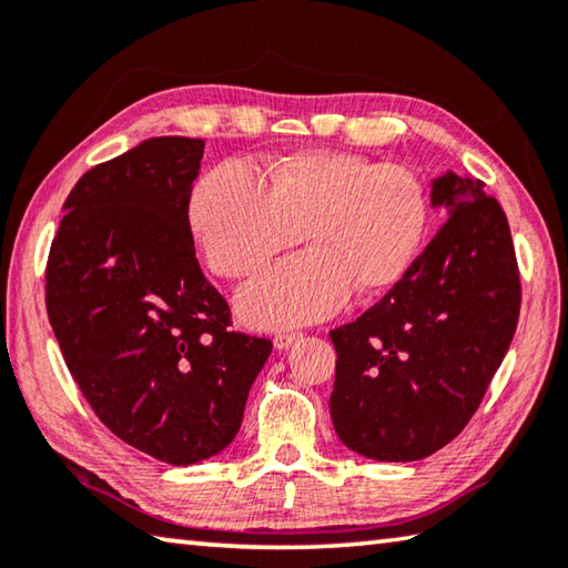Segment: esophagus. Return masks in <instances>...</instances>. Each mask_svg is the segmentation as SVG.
I'll return each instance as SVG.
<instances>
[{"mask_svg":"<svg viewBox=\"0 0 568 568\" xmlns=\"http://www.w3.org/2000/svg\"><path fill=\"white\" fill-rule=\"evenodd\" d=\"M295 339H300V335H297V332H281V335H275L273 344H275V349H281V352H285L287 347H291V344H293Z\"/></svg>","mask_w":568,"mask_h":568,"instance_id":"1","label":"esophagus"}]
</instances>
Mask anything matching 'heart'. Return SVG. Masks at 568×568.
<instances>
[{"label": "heart", "mask_w": 568, "mask_h": 568, "mask_svg": "<svg viewBox=\"0 0 568 568\" xmlns=\"http://www.w3.org/2000/svg\"><path fill=\"white\" fill-rule=\"evenodd\" d=\"M186 221L211 271L231 281L263 271L300 231L310 251L236 300L246 325L275 329L335 315L354 287L359 295L392 291L416 261L428 199L402 164L303 150L268 166V186L248 164H219L194 184Z\"/></svg>", "instance_id": "obj_1"}]
</instances>
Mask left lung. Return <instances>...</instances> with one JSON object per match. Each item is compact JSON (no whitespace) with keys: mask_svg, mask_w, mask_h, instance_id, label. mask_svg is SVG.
I'll return each instance as SVG.
<instances>
[{"mask_svg":"<svg viewBox=\"0 0 568 568\" xmlns=\"http://www.w3.org/2000/svg\"><path fill=\"white\" fill-rule=\"evenodd\" d=\"M446 224L379 303L329 332L337 349L332 424L372 460L428 458L480 406L513 344L519 271L497 199L468 174L430 182Z\"/></svg>","mask_w":568,"mask_h":568,"instance_id":"8db88e82","label":"left lung"}]
</instances>
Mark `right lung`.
<instances>
[{
	"label": "right lung",
	"mask_w": 568,
	"mask_h": 568,
	"mask_svg": "<svg viewBox=\"0 0 568 568\" xmlns=\"http://www.w3.org/2000/svg\"><path fill=\"white\" fill-rule=\"evenodd\" d=\"M204 140L138 142L85 172L63 204L47 310L65 366L120 440L194 465L236 438L271 339L229 332L199 268L186 204Z\"/></svg>",
	"instance_id": "1"
}]
</instances>
